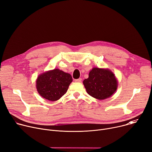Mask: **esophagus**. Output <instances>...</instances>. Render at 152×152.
<instances>
[{
	"label": "esophagus",
	"mask_w": 152,
	"mask_h": 152,
	"mask_svg": "<svg viewBox=\"0 0 152 152\" xmlns=\"http://www.w3.org/2000/svg\"><path fill=\"white\" fill-rule=\"evenodd\" d=\"M74 81H75V82H78V83H80V82H81V78H78V79H75Z\"/></svg>",
	"instance_id": "obj_1"
}]
</instances>
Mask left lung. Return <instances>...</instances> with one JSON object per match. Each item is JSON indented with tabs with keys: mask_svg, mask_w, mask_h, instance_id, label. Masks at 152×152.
<instances>
[{
	"mask_svg": "<svg viewBox=\"0 0 152 152\" xmlns=\"http://www.w3.org/2000/svg\"><path fill=\"white\" fill-rule=\"evenodd\" d=\"M83 83L88 94L99 100L111 97L118 87V81L111 71L97 67L91 70Z\"/></svg>",
	"mask_w": 152,
	"mask_h": 152,
	"instance_id": "1",
	"label": "left lung"
}]
</instances>
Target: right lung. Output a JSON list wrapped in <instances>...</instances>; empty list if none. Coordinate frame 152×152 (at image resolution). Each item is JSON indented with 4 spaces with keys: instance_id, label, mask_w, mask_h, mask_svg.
I'll use <instances>...</instances> for the list:
<instances>
[{
    "instance_id": "obj_1",
    "label": "right lung",
    "mask_w": 152,
    "mask_h": 152,
    "mask_svg": "<svg viewBox=\"0 0 152 152\" xmlns=\"http://www.w3.org/2000/svg\"><path fill=\"white\" fill-rule=\"evenodd\" d=\"M72 81L71 75L60 69L44 72L37 80V89L43 98L56 101L64 95Z\"/></svg>"
}]
</instances>
